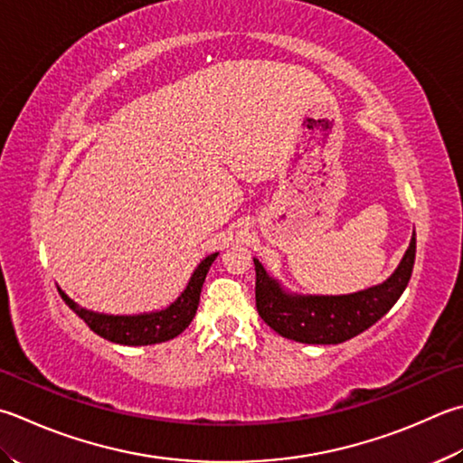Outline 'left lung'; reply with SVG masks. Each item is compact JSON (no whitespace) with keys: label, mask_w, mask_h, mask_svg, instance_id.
Here are the masks:
<instances>
[{"label":"left lung","mask_w":463,"mask_h":463,"mask_svg":"<svg viewBox=\"0 0 463 463\" xmlns=\"http://www.w3.org/2000/svg\"><path fill=\"white\" fill-rule=\"evenodd\" d=\"M415 264V233L395 274L369 290L346 296H294L256 266V308L261 320L284 338L307 345H338L361 335L393 308Z\"/></svg>","instance_id":"1"}]
</instances>
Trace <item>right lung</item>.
Listing matches in <instances>:
<instances>
[{"label": "right lung", "instance_id": "right-lung-1", "mask_svg": "<svg viewBox=\"0 0 463 463\" xmlns=\"http://www.w3.org/2000/svg\"><path fill=\"white\" fill-rule=\"evenodd\" d=\"M217 254L207 256L202 264L195 268L194 276L187 284L185 290L181 292L179 298L159 312L149 314H137V317H112V314H99L80 308L76 302H72L68 296L60 290L62 300L72 308L78 317H80L92 333L102 338L110 340L117 345H128V346H143V345H156L165 343V340L175 338L183 330L189 326L194 320L197 307H199V294H202V286L205 282V276L209 272V266L213 264Z\"/></svg>", "mask_w": 463, "mask_h": 463}]
</instances>
